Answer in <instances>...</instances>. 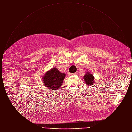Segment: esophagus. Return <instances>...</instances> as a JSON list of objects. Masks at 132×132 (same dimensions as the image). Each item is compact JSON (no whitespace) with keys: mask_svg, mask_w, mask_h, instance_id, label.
<instances>
[{"mask_svg":"<svg viewBox=\"0 0 132 132\" xmlns=\"http://www.w3.org/2000/svg\"><path fill=\"white\" fill-rule=\"evenodd\" d=\"M72 75H76V73H72L71 74Z\"/></svg>","mask_w":132,"mask_h":132,"instance_id":"obj_1","label":"esophagus"}]
</instances>
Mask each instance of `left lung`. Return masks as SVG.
Masks as SVG:
<instances>
[{
	"instance_id": "left-lung-1",
	"label": "left lung",
	"mask_w": 132,
	"mask_h": 132,
	"mask_svg": "<svg viewBox=\"0 0 132 132\" xmlns=\"http://www.w3.org/2000/svg\"><path fill=\"white\" fill-rule=\"evenodd\" d=\"M94 76L90 74L89 72H87L84 76V80L85 81L86 84L88 86L93 85L94 82Z\"/></svg>"
}]
</instances>
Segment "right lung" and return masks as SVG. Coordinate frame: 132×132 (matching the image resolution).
Returning a JSON list of instances; mask_svg holds the SVG:
<instances>
[{
    "label": "right lung",
    "instance_id": "obj_1",
    "mask_svg": "<svg viewBox=\"0 0 132 132\" xmlns=\"http://www.w3.org/2000/svg\"><path fill=\"white\" fill-rule=\"evenodd\" d=\"M65 76V74L61 73L56 68H53L45 73L43 80L46 88L56 89L61 86Z\"/></svg>",
    "mask_w": 132,
    "mask_h": 132
}]
</instances>
